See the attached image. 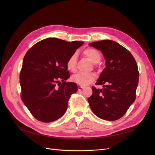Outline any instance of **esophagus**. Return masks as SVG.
I'll return each mask as SVG.
<instances>
[{
    "instance_id": "esophagus-1",
    "label": "esophagus",
    "mask_w": 155,
    "mask_h": 155,
    "mask_svg": "<svg viewBox=\"0 0 155 155\" xmlns=\"http://www.w3.org/2000/svg\"><path fill=\"white\" fill-rule=\"evenodd\" d=\"M83 88V87L82 86H78V91H81Z\"/></svg>"
}]
</instances>
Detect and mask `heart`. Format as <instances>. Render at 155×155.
<instances>
[{
  "mask_svg": "<svg viewBox=\"0 0 155 155\" xmlns=\"http://www.w3.org/2000/svg\"><path fill=\"white\" fill-rule=\"evenodd\" d=\"M83 54L92 62L96 63L101 59V54L96 48H88L83 51ZM77 64V54L73 53L70 55L67 60L66 67L68 71L76 72ZM96 78V75L93 73H78L72 78L73 82L79 85H87L92 83Z\"/></svg>",
  "mask_w": 155,
  "mask_h": 155,
  "instance_id": "b5f03b06",
  "label": "heart"
}]
</instances>
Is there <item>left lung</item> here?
Segmentation results:
<instances>
[{"instance_id":"1","label":"left lung","mask_w":155,"mask_h":155,"mask_svg":"<svg viewBox=\"0 0 155 155\" xmlns=\"http://www.w3.org/2000/svg\"><path fill=\"white\" fill-rule=\"evenodd\" d=\"M89 45L101 50L106 67L88 98L92 112L100 118L114 121L121 118L136 99L139 72L137 63L130 51L115 41L103 40Z\"/></svg>"}]
</instances>
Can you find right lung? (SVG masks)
I'll return each instance as SVG.
<instances>
[{"label": "right lung", "instance_id": "1", "mask_svg": "<svg viewBox=\"0 0 155 155\" xmlns=\"http://www.w3.org/2000/svg\"><path fill=\"white\" fill-rule=\"evenodd\" d=\"M84 43L57 38L42 40L25 55L20 73L21 100L35 119L48 123L63 116L78 91L66 67L70 55Z\"/></svg>", "mask_w": 155, "mask_h": 155}]
</instances>
